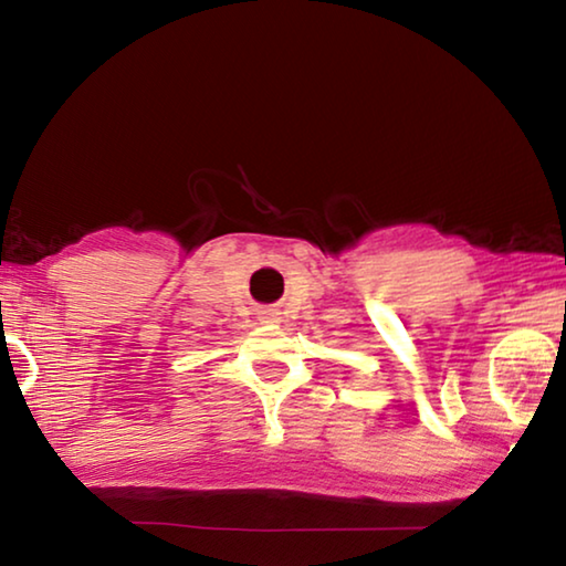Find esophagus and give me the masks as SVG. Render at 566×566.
I'll return each instance as SVG.
<instances>
[{"label":"esophagus","mask_w":566,"mask_h":566,"mask_svg":"<svg viewBox=\"0 0 566 566\" xmlns=\"http://www.w3.org/2000/svg\"><path fill=\"white\" fill-rule=\"evenodd\" d=\"M260 322H262V324H276V322H280V312L262 310V312H260Z\"/></svg>","instance_id":"esophagus-1"}]
</instances>
